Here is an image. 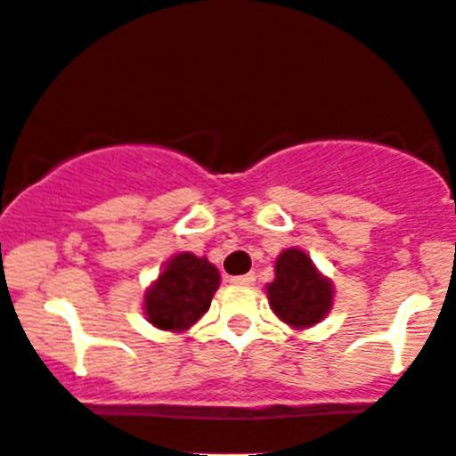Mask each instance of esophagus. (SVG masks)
I'll use <instances>...</instances> for the list:
<instances>
[{"mask_svg":"<svg viewBox=\"0 0 456 456\" xmlns=\"http://www.w3.org/2000/svg\"><path fill=\"white\" fill-rule=\"evenodd\" d=\"M254 281H256V277H254L252 273L238 274V277H232V284H236V286H252Z\"/></svg>","mask_w":456,"mask_h":456,"instance_id":"1","label":"esophagus"}]
</instances>
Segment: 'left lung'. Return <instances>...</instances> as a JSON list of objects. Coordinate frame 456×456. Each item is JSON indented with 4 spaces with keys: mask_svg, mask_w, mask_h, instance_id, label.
Instances as JSON below:
<instances>
[{
    "mask_svg": "<svg viewBox=\"0 0 456 456\" xmlns=\"http://www.w3.org/2000/svg\"><path fill=\"white\" fill-rule=\"evenodd\" d=\"M274 314L295 330L318 325L334 305V286L318 273L309 254L289 248L274 261V281L268 284Z\"/></svg>",
    "mask_w": 456,
    "mask_h": 456,
    "instance_id": "obj_1",
    "label": "left lung"
}]
</instances>
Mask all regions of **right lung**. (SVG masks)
<instances>
[{
  "label": "right lung",
  "instance_id": "right-lung-1",
  "mask_svg": "<svg viewBox=\"0 0 456 456\" xmlns=\"http://www.w3.org/2000/svg\"><path fill=\"white\" fill-rule=\"evenodd\" d=\"M220 286V273L204 256L182 252L166 264L145 293V314L151 325L183 331L208 311Z\"/></svg>",
  "mask_w": 456,
  "mask_h": 456
}]
</instances>
